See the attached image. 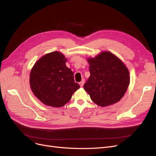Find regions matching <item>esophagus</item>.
<instances>
[{"label": "esophagus", "instance_id": "1", "mask_svg": "<svg viewBox=\"0 0 156 156\" xmlns=\"http://www.w3.org/2000/svg\"><path fill=\"white\" fill-rule=\"evenodd\" d=\"M84 82H85L84 80H82V82H80L79 83V84H80V87H83V84H84Z\"/></svg>", "mask_w": 156, "mask_h": 156}]
</instances>
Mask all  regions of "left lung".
Returning <instances> with one entry per match:
<instances>
[{"label": "left lung", "mask_w": 156, "mask_h": 156, "mask_svg": "<svg viewBox=\"0 0 156 156\" xmlns=\"http://www.w3.org/2000/svg\"><path fill=\"white\" fill-rule=\"evenodd\" d=\"M87 62L90 76L83 88L91 99L102 107L118 102L129 84V73L126 65L107 51L89 58Z\"/></svg>", "instance_id": "left-lung-1"}]
</instances>
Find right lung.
I'll return each mask as SVG.
<instances>
[{
	"instance_id": "1",
	"label": "right lung",
	"mask_w": 156,
	"mask_h": 156,
	"mask_svg": "<svg viewBox=\"0 0 156 156\" xmlns=\"http://www.w3.org/2000/svg\"><path fill=\"white\" fill-rule=\"evenodd\" d=\"M67 59L59 52L44 55L35 63L30 75L34 95L44 104L53 108L63 106L80 86L74 74L66 66Z\"/></svg>"
}]
</instances>
